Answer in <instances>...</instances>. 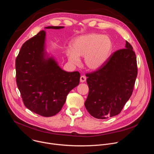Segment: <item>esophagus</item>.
Returning a JSON list of instances; mask_svg holds the SVG:
<instances>
[{"label": "esophagus", "mask_w": 154, "mask_h": 154, "mask_svg": "<svg viewBox=\"0 0 154 154\" xmlns=\"http://www.w3.org/2000/svg\"><path fill=\"white\" fill-rule=\"evenodd\" d=\"M80 82L81 83H83V82H85V81H86V77L85 76H84V75H82V76H81L80 77Z\"/></svg>", "instance_id": "1"}]
</instances>
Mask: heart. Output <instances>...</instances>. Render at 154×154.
I'll return each instance as SVG.
<instances>
[{
	"mask_svg": "<svg viewBox=\"0 0 154 154\" xmlns=\"http://www.w3.org/2000/svg\"><path fill=\"white\" fill-rule=\"evenodd\" d=\"M113 49V42L108 35L90 33L75 37L66 51L70 63L79 65L83 57L85 66L91 71L99 69L106 63Z\"/></svg>",
	"mask_w": 154,
	"mask_h": 154,
	"instance_id": "1",
	"label": "heart"
}]
</instances>
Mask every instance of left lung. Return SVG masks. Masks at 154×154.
<instances>
[{
    "label": "left lung",
    "instance_id": "obj_1",
    "mask_svg": "<svg viewBox=\"0 0 154 154\" xmlns=\"http://www.w3.org/2000/svg\"><path fill=\"white\" fill-rule=\"evenodd\" d=\"M133 50L126 41L125 49L114 52L102 67L86 75L89 93L85 106L92 116L103 119L118 115L132 94L138 74Z\"/></svg>",
    "mask_w": 154,
    "mask_h": 154
}]
</instances>
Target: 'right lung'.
<instances>
[{
  "instance_id": "add662e5",
  "label": "right lung",
  "mask_w": 154,
  "mask_h": 154,
  "mask_svg": "<svg viewBox=\"0 0 154 154\" xmlns=\"http://www.w3.org/2000/svg\"><path fill=\"white\" fill-rule=\"evenodd\" d=\"M46 36L45 30H41L22 46L16 59V77L25 106L35 113L50 117L61 110L68 93L79 85L80 74L59 66L46 50Z\"/></svg>"
}]
</instances>
